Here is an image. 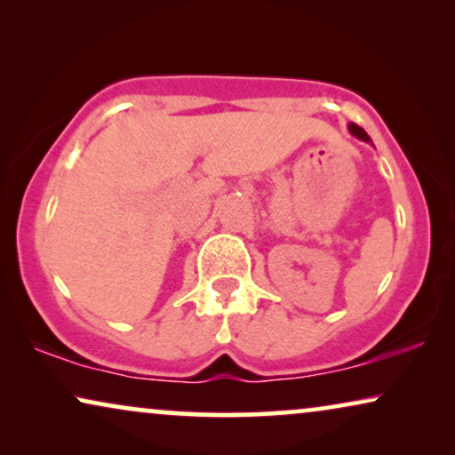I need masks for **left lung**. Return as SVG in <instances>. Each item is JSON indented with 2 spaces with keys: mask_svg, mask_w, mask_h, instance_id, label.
Segmentation results:
<instances>
[{
  "mask_svg": "<svg viewBox=\"0 0 455 455\" xmlns=\"http://www.w3.org/2000/svg\"><path fill=\"white\" fill-rule=\"evenodd\" d=\"M347 130H350V134H352V136H356V139H360V140H364V142H371V145H372L371 136H369V134H366L363 128H360V126H356V124H350V126H347Z\"/></svg>",
  "mask_w": 455,
  "mask_h": 455,
  "instance_id": "8db88e82",
  "label": "left lung"
}]
</instances>
